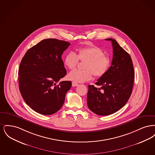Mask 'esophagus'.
<instances>
[{"label":"esophagus","mask_w":155,"mask_h":155,"mask_svg":"<svg viewBox=\"0 0 155 155\" xmlns=\"http://www.w3.org/2000/svg\"><path fill=\"white\" fill-rule=\"evenodd\" d=\"M79 84H77V83H76V82H72V86L73 87H77V86H78Z\"/></svg>","instance_id":"34e87169"}]
</instances>
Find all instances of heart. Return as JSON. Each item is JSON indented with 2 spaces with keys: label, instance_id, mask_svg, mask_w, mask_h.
I'll return each mask as SVG.
<instances>
[{
  "label": "heart",
  "instance_id": "heart-1",
  "mask_svg": "<svg viewBox=\"0 0 155 155\" xmlns=\"http://www.w3.org/2000/svg\"><path fill=\"white\" fill-rule=\"evenodd\" d=\"M79 60L85 61L84 65L85 70L75 69L67 75L68 80L78 83L89 81L92 79V74L96 77L102 76L110 64L109 57L103 54V51L95 45L78 48L76 54L68 52L65 56L64 63L68 68L71 70L77 66Z\"/></svg>",
  "mask_w": 155,
  "mask_h": 155
}]
</instances>
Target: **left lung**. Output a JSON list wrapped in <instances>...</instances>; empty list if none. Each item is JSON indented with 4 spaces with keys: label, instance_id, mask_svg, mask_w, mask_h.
I'll list each match as a JSON object with an SVG mask.
<instances>
[{
    "label": "left lung",
    "instance_id": "1",
    "mask_svg": "<svg viewBox=\"0 0 155 155\" xmlns=\"http://www.w3.org/2000/svg\"><path fill=\"white\" fill-rule=\"evenodd\" d=\"M113 59L107 72L95 83L97 88L89 85L87 104L89 109L99 116L111 114L122 108L133 91L135 72L130 54L112 38Z\"/></svg>",
    "mask_w": 155,
    "mask_h": 155
}]
</instances>
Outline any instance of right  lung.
I'll return each instance as SVG.
<instances>
[{"label": "right lung", "mask_w": 155, "mask_h": 155, "mask_svg": "<svg viewBox=\"0 0 155 155\" xmlns=\"http://www.w3.org/2000/svg\"><path fill=\"white\" fill-rule=\"evenodd\" d=\"M70 44L46 39L31 48L18 70L19 89L25 102L37 113L51 115L59 110L71 88V81L56 84L67 74L61 59Z\"/></svg>", "instance_id": "1"}]
</instances>
